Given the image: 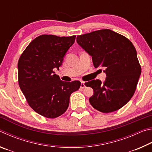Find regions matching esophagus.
<instances>
[{"label":"esophagus","instance_id":"esophagus-1","mask_svg":"<svg viewBox=\"0 0 152 152\" xmlns=\"http://www.w3.org/2000/svg\"><path fill=\"white\" fill-rule=\"evenodd\" d=\"M85 83H84V82H81V85H80V88H85Z\"/></svg>","mask_w":152,"mask_h":152}]
</instances>
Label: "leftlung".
<instances>
[{
	"instance_id": "left-lung-1",
	"label": "left lung",
	"mask_w": 152,
	"mask_h": 152,
	"mask_svg": "<svg viewBox=\"0 0 152 152\" xmlns=\"http://www.w3.org/2000/svg\"><path fill=\"white\" fill-rule=\"evenodd\" d=\"M76 42L91 56L95 68H105L104 82L93 80L85 84L94 91L90 103L102 113L119 110L134 94L141 75L134 45L127 38L110 29L78 35Z\"/></svg>"
}]
</instances>
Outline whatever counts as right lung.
<instances>
[{
    "instance_id": "add662e5",
    "label": "right lung",
    "mask_w": 152,
    "mask_h": 152,
    "mask_svg": "<svg viewBox=\"0 0 152 152\" xmlns=\"http://www.w3.org/2000/svg\"><path fill=\"white\" fill-rule=\"evenodd\" d=\"M75 38L76 35H40L29 43L19 60L20 88L29 106L45 117L53 119L64 114L71 94L81 85L78 80L61 81L53 70H59Z\"/></svg>"
}]
</instances>
